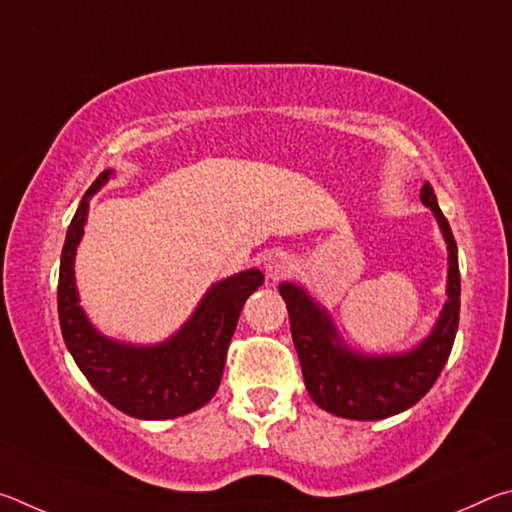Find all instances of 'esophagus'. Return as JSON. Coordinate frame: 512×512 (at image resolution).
<instances>
[{
    "mask_svg": "<svg viewBox=\"0 0 512 512\" xmlns=\"http://www.w3.org/2000/svg\"><path fill=\"white\" fill-rule=\"evenodd\" d=\"M266 271L271 277H282L284 273L289 271V259L282 255H273L266 259Z\"/></svg>",
    "mask_w": 512,
    "mask_h": 512,
    "instance_id": "34e87169",
    "label": "esophagus"
}]
</instances>
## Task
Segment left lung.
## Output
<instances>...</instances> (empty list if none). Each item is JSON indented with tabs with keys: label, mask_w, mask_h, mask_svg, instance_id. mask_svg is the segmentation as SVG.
Segmentation results:
<instances>
[{
	"label": "left lung",
	"mask_w": 512,
	"mask_h": 512,
	"mask_svg": "<svg viewBox=\"0 0 512 512\" xmlns=\"http://www.w3.org/2000/svg\"><path fill=\"white\" fill-rule=\"evenodd\" d=\"M422 203L436 214L449 250V275L443 314L418 348L402 357H361L345 350L327 311L305 291L282 284L280 293L289 309L291 336L296 343L305 386L320 409L350 420H381L402 413L420 402L436 384L449 359L461 314V273L452 228L440 212L433 187L424 183Z\"/></svg>",
	"instance_id": "left-lung-1"
}]
</instances>
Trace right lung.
<instances>
[{
    "label": "right lung",
    "instance_id": "1",
    "mask_svg": "<svg viewBox=\"0 0 512 512\" xmlns=\"http://www.w3.org/2000/svg\"><path fill=\"white\" fill-rule=\"evenodd\" d=\"M110 173H99L67 228L58 273L60 329L76 366L115 409L140 420L180 418L214 397L241 309L250 293L262 287L264 275L250 268L214 284L187 325L153 348H135L101 336L79 305L74 255L88 216V198Z\"/></svg>",
    "mask_w": 512,
    "mask_h": 512
}]
</instances>
